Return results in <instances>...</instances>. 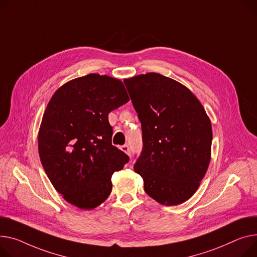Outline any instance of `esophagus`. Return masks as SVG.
<instances>
[{
	"label": "esophagus",
	"mask_w": 257,
	"mask_h": 257,
	"mask_svg": "<svg viewBox=\"0 0 257 257\" xmlns=\"http://www.w3.org/2000/svg\"><path fill=\"white\" fill-rule=\"evenodd\" d=\"M121 150H122L124 153H126L128 156H130V155H131V152H130V148H129V146H127V145L122 146V147H121Z\"/></svg>",
	"instance_id": "obj_1"
}]
</instances>
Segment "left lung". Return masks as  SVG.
<instances>
[{"label": "left lung", "instance_id": "obj_1", "mask_svg": "<svg viewBox=\"0 0 257 257\" xmlns=\"http://www.w3.org/2000/svg\"><path fill=\"white\" fill-rule=\"evenodd\" d=\"M143 131L134 172L148 195L177 206L197 190L211 160L212 125L197 98L180 82L159 73L125 79Z\"/></svg>", "mask_w": 257, "mask_h": 257}]
</instances>
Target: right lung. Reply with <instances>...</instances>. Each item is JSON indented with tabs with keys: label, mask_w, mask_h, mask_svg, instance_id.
<instances>
[{
	"label": "right lung",
	"mask_w": 257,
	"mask_h": 257,
	"mask_svg": "<svg viewBox=\"0 0 257 257\" xmlns=\"http://www.w3.org/2000/svg\"><path fill=\"white\" fill-rule=\"evenodd\" d=\"M129 97L121 80L89 74L54 94L42 117L39 156L55 189L73 206L91 210L111 192L110 178L129 161L111 144L108 113Z\"/></svg>",
	"instance_id": "1"
}]
</instances>
